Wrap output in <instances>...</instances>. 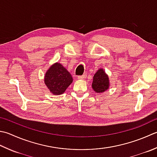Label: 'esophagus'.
Segmentation results:
<instances>
[{"label": "esophagus", "instance_id": "34e87169", "mask_svg": "<svg viewBox=\"0 0 157 157\" xmlns=\"http://www.w3.org/2000/svg\"><path fill=\"white\" fill-rule=\"evenodd\" d=\"M86 78V74L78 77V79H81V80H84V79H85Z\"/></svg>", "mask_w": 157, "mask_h": 157}]
</instances>
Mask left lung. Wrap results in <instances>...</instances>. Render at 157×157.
<instances>
[{
    "label": "left lung",
    "mask_w": 157,
    "mask_h": 157,
    "mask_svg": "<svg viewBox=\"0 0 157 157\" xmlns=\"http://www.w3.org/2000/svg\"><path fill=\"white\" fill-rule=\"evenodd\" d=\"M110 86L109 79L103 69L100 68L97 70L93 76L92 88L96 93H103L108 90Z\"/></svg>",
    "instance_id": "8db88e82"
}]
</instances>
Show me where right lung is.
<instances>
[{"label": "right lung", "instance_id": "right-lung-1", "mask_svg": "<svg viewBox=\"0 0 157 157\" xmlns=\"http://www.w3.org/2000/svg\"><path fill=\"white\" fill-rule=\"evenodd\" d=\"M44 82L52 94L60 95L63 94L73 82V78L67 69L57 62L47 70Z\"/></svg>", "mask_w": 157, "mask_h": 157}]
</instances>
